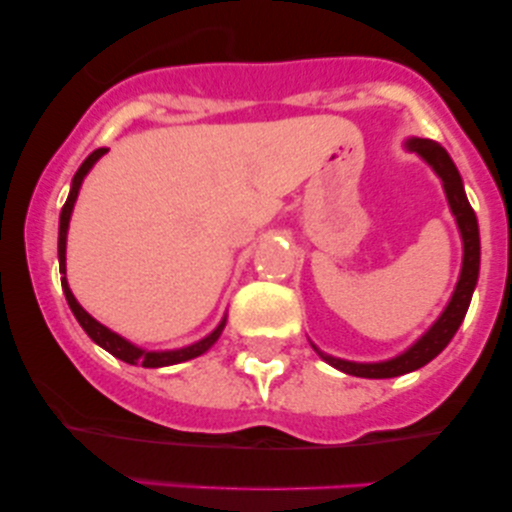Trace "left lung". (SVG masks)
I'll return each instance as SVG.
<instances>
[{"mask_svg":"<svg viewBox=\"0 0 512 512\" xmlns=\"http://www.w3.org/2000/svg\"><path fill=\"white\" fill-rule=\"evenodd\" d=\"M405 149L417 153L419 158H424L426 163L433 167V172L438 174L440 181H443L447 202H450V209L454 219H457V226L461 233V242H464V263H461L457 289H454L450 303H447L436 324H433L410 349H405L403 354H398L396 359L380 361V363H356V361L335 359V356H328L314 347L321 359L331 363L333 368H338L347 375L370 377V380H382V377H398V375L412 373V370L422 368L431 359H436V356L450 345L454 333L459 331L461 321H464L468 312V305H471L473 289L475 284H478V272H480L478 219H475L471 202L466 198L464 184H461L459 170L454 167L450 153H447L438 142H433V139H417V137H412L410 142H405Z\"/></svg>","mask_w":512,"mask_h":512,"instance_id":"left-lung-1","label":"left lung"}]
</instances>
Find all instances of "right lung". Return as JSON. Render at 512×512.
Returning a JSON list of instances; mask_svg holds the SVG:
<instances>
[{
	"label": "right lung",
	"instance_id": "right-lung-1",
	"mask_svg": "<svg viewBox=\"0 0 512 512\" xmlns=\"http://www.w3.org/2000/svg\"><path fill=\"white\" fill-rule=\"evenodd\" d=\"M107 149H97L90 153V156L83 160L79 170H76L74 179H72V188H69V195H67V202L62 205V212H60V233H58V258H60V282H62V291H65V298L69 303V310L74 312L76 321H79L83 331L88 333V338L97 342L102 349H107L111 356H116V359H121L125 363H130V366H144V368H163V366H174V363H181V361H188V359H195V356L205 354L209 347L214 345L216 340H219V335L223 331V326H226V317L221 319V324L214 328L212 333L207 335V338H202L198 342H193V345L188 347H181V349H170V352H149V349H142L137 345H132L121 335L109 331L107 326H102L100 321L90 317V314L83 310V307L76 303L72 289H69L67 284V277H65V254H67V230H69V219H72V209H74V202L79 198V188L83 184V177L90 172V167H93L97 160H100Z\"/></svg>",
	"mask_w": 512,
	"mask_h": 512
}]
</instances>
